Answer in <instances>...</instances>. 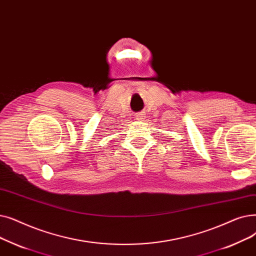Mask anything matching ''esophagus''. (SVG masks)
I'll return each instance as SVG.
<instances>
[{
	"instance_id": "obj_1",
	"label": "esophagus",
	"mask_w": 256,
	"mask_h": 256,
	"mask_svg": "<svg viewBox=\"0 0 256 256\" xmlns=\"http://www.w3.org/2000/svg\"><path fill=\"white\" fill-rule=\"evenodd\" d=\"M136 118L138 120H142L144 118V114H138L136 116Z\"/></svg>"
}]
</instances>
